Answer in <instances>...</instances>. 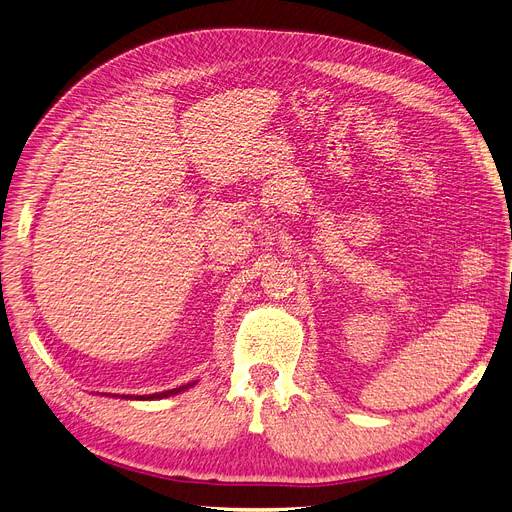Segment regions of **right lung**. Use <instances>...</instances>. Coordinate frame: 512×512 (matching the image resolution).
<instances>
[{
  "label": "right lung",
  "mask_w": 512,
  "mask_h": 512,
  "mask_svg": "<svg viewBox=\"0 0 512 512\" xmlns=\"http://www.w3.org/2000/svg\"><path fill=\"white\" fill-rule=\"evenodd\" d=\"M192 385H196V383H188V385H182V387H177V389H169V391H161V393H152V395H123V399H163V397H171V395H177V393H182V391H186V389H190Z\"/></svg>",
  "instance_id": "1"
}]
</instances>
